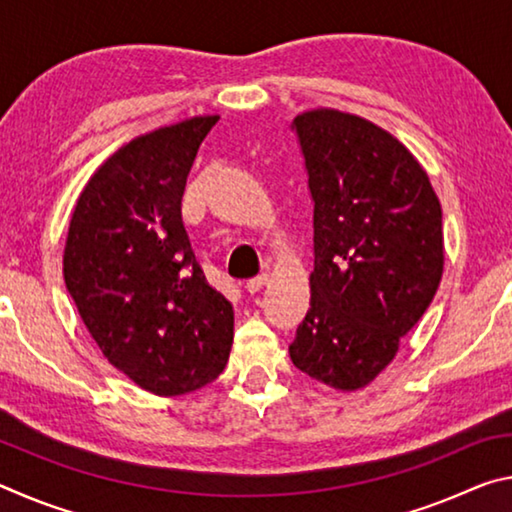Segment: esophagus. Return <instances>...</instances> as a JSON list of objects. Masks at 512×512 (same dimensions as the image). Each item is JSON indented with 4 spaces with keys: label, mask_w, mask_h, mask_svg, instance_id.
Wrapping results in <instances>:
<instances>
[{
    "label": "esophagus",
    "mask_w": 512,
    "mask_h": 512,
    "mask_svg": "<svg viewBox=\"0 0 512 512\" xmlns=\"http://www.w3.org/2000/svg\"><path fill=\"white\" fill-rule=\"evenodd\" d=\"M266 282H268V275H266V273H262V275H257V277H250V280H246L244 287H246V291H248V293H257L259 289L264 287Z\"/></svg>",
    "instance_id": "obj_1"
}]
</instances>
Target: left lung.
Segmentation results:
<instances>
[{
    "label": "left lung",
    "instance_id": "1",
    "mask_svg": "<svg viewBox=\"0 0 512 512\" xmlns=\"http://www.w3.org/2000/svg\"><path fill=\"white\" fill-rule=\"evenodd\" d=\"M293 128L314 201V271L289 354L311 379L359 391L436 296L443 210L422 164L372 121L316 108Z\"/></svg>",
    "mask_w": 512,
    "mask_h": 512
}]
</instances>
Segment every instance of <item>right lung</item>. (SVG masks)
<instances>
[{
    "label": "right lung",
    "mask_w": 512,
    "mask_h": 512,
    "mask_svg": "<svg viewBox=\"0 0 512 512\" xmlns=\"http://www.w3.org/2000/svg\"><path fill=\"white\" fill-rule=\"evenodd\" d=\"M216 121H178L112 153L83 187L65 241V287L103 357L164 397L219 377L235 334V311L207 284L180 214Z\"/></svg>",
    "instance_id": "1"
}]
</instances>
